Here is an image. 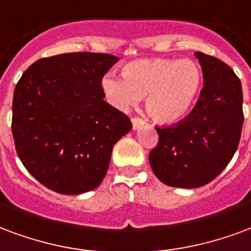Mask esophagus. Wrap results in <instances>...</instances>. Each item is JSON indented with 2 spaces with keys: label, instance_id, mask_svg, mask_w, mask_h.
I'll return each instance as SVG.
<instances>
[{
  "label": "esophagus",
  "instance_id": "esophagus-1",
  "mask_svg": "<svg viewBox=\"0 0 251 251\" xmlns=\"http://www.w3.org/2000/svg\"><path fill=\"white\" fill-rule=\"evenodd\" d=\"M142 127H144V120L139 118H133L132 119V128L136 131V129H140Z\"/></svg>",
  "mask_w": 251,
  "mask_h": 251
}]
</instances>
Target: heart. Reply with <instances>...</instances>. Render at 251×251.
<instances>
[{
  "label": "heart",
  "instance_id": "heart-1",
  "mask_svg": "<svg viewBox=\"0 0 251 251\" xmlns=\"http://www.w3.org/2000/svg\"><path fill=\"white\" fill-rule=\"evenodd\" d=\"M202 81V69L193 60L148 58L124 65L123 76L107 73L101 88L119 109L126 111L146 98V109L155 122L173 124L193 109Z\"/></svg>",
  "mask_w": 251,
  "mask_h": 251
}]
</instances>
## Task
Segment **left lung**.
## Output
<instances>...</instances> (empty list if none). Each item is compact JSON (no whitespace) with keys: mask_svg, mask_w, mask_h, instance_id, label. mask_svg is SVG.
Wrapping results in <instances>:
<instances>
[{"mask_svg":"<svg viewBox=\"0 0 251 251\" xmlns=\"http://www.w3.org/2000/svg\"><path fill=\"white\" fill-rule=\"evenodd\" d=\"M203 88L193 111L179 123L155 127L158 146L150 152L153 174L171 187L197 188L222 173L237 151L243 124L242 85L226 64L195 53Z\"/></svg>","mask_w":251,"mask_h":251,"instance_id":"obj_1","label":"left lung"}]
</instances>
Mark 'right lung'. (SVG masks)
<instances>
[{"label":"right lung","mask_w":251,"mask_h":251,"mask_svg":"<svg viewBox=\"0 0 251 251\" xmlns=\"http://www.w3.org/2000/svg\"><path fill=\"white\" fill-rule=\"evenodd\" d=\"M116 61L107 53L57 54L33 63L16 85V150L45 187L77 195L103 182L113 146L132 128L104 101L101 80Z\"/></svg>","instance_id":"1"}]
</instances>
